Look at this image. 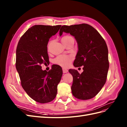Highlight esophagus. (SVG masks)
I'll use <instances>...</instances> for the list:
<instances>
[{
  "label": "esophagus",
  "mask_w": 127,
  "mask_h": 127,
  "mask_svg": "<svg viewBox=\"0 0 127 127\" xmlns=\"http://www.w3.org/2000/svg\"><path fill=\"white\" fill-rule=\"evenodd\" d=\"M63 73H67L68 72V70L67 69L64 68H63Z\"/></svg>",
  "instance_id": "1"
}]
</instances>
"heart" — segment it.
<instances>
[{
    "instance_id": "obj_1",
    "label": "heart",
    "mask_w": 127,
    "mask_h": 127,
    "mask_svg": "<svg viewBox=\"0 0 127 127\" xmlns=\"http://www.w3.org/2000/svg\"><path fill=\"white\" fill-rule=\"evenodd\" d=\"M72 39L74 38L72 36L69 35H64L62 38V41L63 43H65ZM73 59L74 57L72 55H59L56 58L54 59L53 63L61 67H68L70 66Z\"/></svg>"
}]
</instances>
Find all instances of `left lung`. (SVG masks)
Returning a JSON list of instances; mask_svg holds the SVG:
<instances>
[{
	"instance_id": "obj_1",
	"label": "left lung",
	"mask_w": 127,
	"mask_h": 127,
	"mask_svg": "<svg viewBox=\"0 0 127 127\" xmlns=\"http://www.w3.org/2000/svg\"><path fill=\"white\" fill-rule=\"evenodd\" d=\"M63 32L70 33L78 42L79 50L74 66H83L81 74L69 70L73 78L72 94L80 100L91 99L98 93L107 80L109 63L106 42L96 30L87 24L62 26L60 36Z\"/></svg>"
}]
</instances>
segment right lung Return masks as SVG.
Here are the masks:
<instances>
[{"mask_svg":"<svg viewBox=\"0 0 127 127\" xmlns=\"http://www.w3.org/2000/svg\"><path fill=\"white\" fill-rule=\"evenodd\" d=\"M61 25H36L21 36L16 50L15 67L21 85L33 100L41 103L53 101L57 94L63 70L59 65L52 66L48 72L42 70L41 64L49 63L47 44Z\"/></svg>","mask_w":127,"mask_h":127,"instance_id":"1","label":"right lung"}]
</instances>
